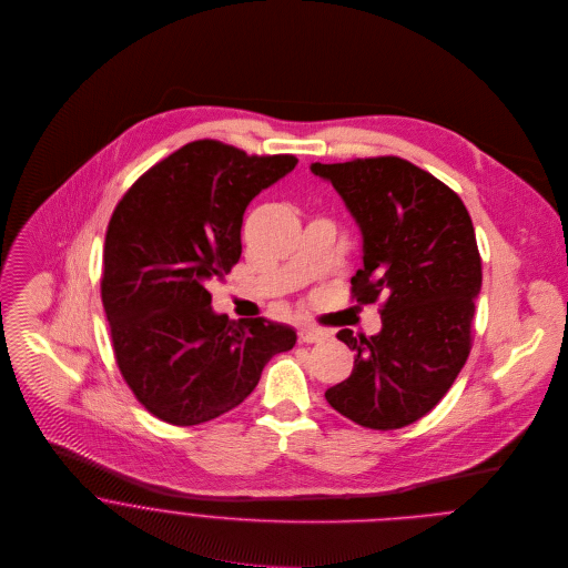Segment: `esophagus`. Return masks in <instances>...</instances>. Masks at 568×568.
Wrapping results in <instances>:
<instances>
[{
	"mask_svg": "<svg viewBox=\"0 0 568 568\" xmlns=\"http://www.w3.org/2000/svg\"><path fill=\"white\" fill-rule=\"evenodd\" d=\"M297 336H300V343H322V341H325L327 334L322 332V329H317V327L304 325V327H300Z\"/></svg>",
	"mask_w": 568,
	"mask_h": 568,
	"instance_id": "obj_1",
	"label": "esophagus"
}]
</instances>
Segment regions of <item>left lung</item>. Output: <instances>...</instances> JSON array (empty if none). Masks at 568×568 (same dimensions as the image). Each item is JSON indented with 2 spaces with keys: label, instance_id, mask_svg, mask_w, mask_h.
<instances>
[{
  "label": "left lung",
  "instance_id": "1",
  "mask_svg": "<svg viewBox=\"0 0 568 568\" xmlns=\"http://www.w3.org/2000/svg\"><path fill=\"white\" fill-rule=\"evenodd\" d=\"M363 232L352 300L381 302L374 336L341 329L356 352L325 400L347 419L394 430L424 417L453 387L473 347L481 255L464 201L430 172L394 155L313 163Z\"/></svg>",
  "mask_w": 568,
  "mask_h": 568
}]
</instances>
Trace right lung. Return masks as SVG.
Listing matches in <instances>:
<instances>
[{"label":"right lung","mask_w":568,"mask_h":568,"mask_svg":"<svg viewBox=\"0 0 568 568\" xmlns=\"http://www.w3.org/2000/svg\"><path fill=\"white\" fill-rule=\"evenodd\" d=\"M297 165L199 140L146 170L115 205L100 280L115 363L140 405L174 426L243 403L297 334L262 317L230 322L207 284L241 260L246 205Z\"/></svg>","instance_id":"obj_1"}]
</instances>
